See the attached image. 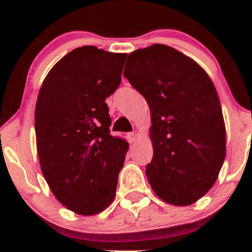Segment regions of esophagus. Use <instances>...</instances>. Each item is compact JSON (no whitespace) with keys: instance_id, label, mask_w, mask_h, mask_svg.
<instances>
[{"instance_id":"obj_1","label":"esophagus","mask_w":252,"mask_h":252,"mask_svg":"<svg viewBox=\"0 0 252 252\" xmlns=\"http://www.w3.org/2000/svg\"><path fill=\"white\" fill-rule=\"evenodd\" d=\"M136 137H137V135H136L135 132H128V135H126V138H128V141L130 143L135 142Z\"/></svg>"}]
</instances>
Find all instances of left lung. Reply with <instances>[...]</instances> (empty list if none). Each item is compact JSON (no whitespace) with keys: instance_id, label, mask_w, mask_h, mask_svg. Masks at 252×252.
<instances>
[{"instance_id":"left-lung-1","label":"left lung","mask_w":252,"mask_h":252,"mask_svg":"<svg viewBox=\"0 0 252 252\" xmlns=\"http://www.w3.org/2000/svg\"><path fill=\"white\" fill-rule=\"evenodd\" d=\"M123 76L152 115L146 174L167 204L187 206L212 189L226 156V130L209 74L189 57L155 43L128 56Z\"/></svg>"}]
</instances>
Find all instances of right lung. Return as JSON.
Returning <instances> with one entry per match:
<instances>
[{"label": "right lung", "mask_w": 252, "mask_h": 252, "mask_svg": "<svg viewBox=\"0 0 252 252\" xmlns=\"http://www.w3.org/2000/svg\"><path fill=\"white\" fill-rule=\"evenodd\" d=\"M126 53L83 46L43 80L35 106L43 178L60 204L80 216L100 213L116 195L129 144L110 134L105 99L121 84Z\"/></svg>", "instance_id": "1"}]
</instances>
